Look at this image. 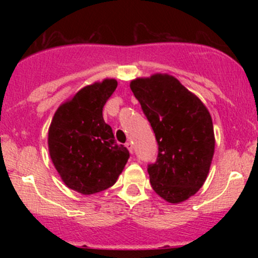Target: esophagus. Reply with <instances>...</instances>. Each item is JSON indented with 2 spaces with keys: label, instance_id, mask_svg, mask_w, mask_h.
Wrapping results in <instances>:
<instances>
[{
  "label": "esophagus",
  "instance_id": "esophagus-1",
  "mask_svg": "<svg viewBox=\"0 0 258 258\" xmlns=\"http://www.w3.org/2000/svg\"><path fill=\"white\" fill-rule=\"evenodd\" d=\"M126 148H127V149H128V152L130 153H133V144L131 143V142H127V143H126Z\"/></svg>",
  "mask_w": 258,
  "mask_h": 258
}]
</instances>
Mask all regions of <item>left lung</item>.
<instances>
[{
    "label": "left lung",
    "mask_w": 258,
    "mask_h": 258,
    "mask_svg": "<svg viewBox=\"0 0 258 258\" xmlns=\"http://www.w3.org/2000/svg\"><path fill=\"white\" fill-rule=\"evenodd\" d=\"M130 87L158 141V159L148 166L150 184L167 203H183L199 190L209 174L215 153L211 115L168 74L137 78Z\"/></svg>",
    "instance_id": "left-lung-1"
}]
</instances>
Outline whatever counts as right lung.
Instances as JSON below:
<instances>
[{
    "label": "right lung",
    "mask_w": 258,
    "mask_h": 258,
    "mask_svg": "<svg viewBox=\"0 0 258 258\" xmlns=\"http://www.w3.org/2000/svg\"><path fill=\"white\" fill-rule=\"evenodd\" d=\"M117 87L115 79L85 86L59 105L48 130V152L68 188L91 195L119 178L128 150L115 142L103 108Z\"/></svg>",
    "instance_id": "right-lung-1"
}]
</instances>
